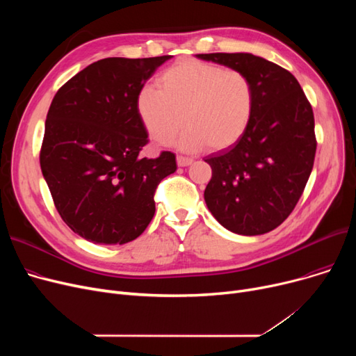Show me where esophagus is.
I'll return each instance as SVG.
<instances>
[{
	"label": "esophagus",
	"mask_w": 356,
	"mask_h": 356,
	"mask_svg": "<svg viewBox=\"0 0 356 356\" xmlns=\"http://www.w3.org/2000/svg\"><path fill=\"white\" fill-rule=\"evenodd\" d=\"M193 163L192 159L189 157H183V156H177V165L179 167H186V165H191Z\"/></svg>",
	"instance_id": "34e87169"
}]
</instances>
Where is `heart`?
I'll return each mask as SVG.
<instances>
[{
  "label": "heart",
  "instance_id": "heart-1",
  "mask_svg": "<svg viewBox=\"0 0 356 356\" xmlns=\"http://www.w3.org/2000/svg\"><path fill=\"white\" fill-rule=\"evenodd\" d=\"M159 86H144L137 98L138 117L159 144L170 143L184 122L180 149L219 152L239 141L251 122L254 86L239 70L186 59L165 69Z\"/></svg>",
  "mask_w": 356,
  "mask_h": 356
}]
</instances>
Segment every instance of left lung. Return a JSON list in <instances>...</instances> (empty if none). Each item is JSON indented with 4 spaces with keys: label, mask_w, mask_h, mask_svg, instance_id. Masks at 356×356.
<instances>
[{
    "label": "left lung",
    "mask_w": 356,
    "mask_h": 356,
    "mask_svg": "<svg viewBox=\"0 0 356 356\" xmlns=\"http://www.w3.org/2000/svg\"><path fill=\"white\" fill-rule=\"evenodd\" d=\"M196 58L245 73L254 86L252 118L244 136L204 157L212 167L204 202L228 231L267 234L293 212L312 173V105L289 70L259 56L208 53Z\"/></svg>",
    "instance_id": "1"
}]
</instances>
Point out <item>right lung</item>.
Instances as JSON below:
<instances>
[{"mask_svg":"<svg viewBox=\"0 0 356 356\" xmlns=\"http://www.w3.org/2000/svg\"><path fill=\"white\" fill-rule=\"evenodd\" d=\"M170 56L106 58L74 74L47 112L40 167L66 225L93 244H127L152 222L159 183L176 156L140 157L147 129L137 112L144 83Z\"/></svg>","mask_w":356,"mask_h":356,"instance_id":"1","label":"right lung"}]
</instances>
